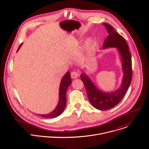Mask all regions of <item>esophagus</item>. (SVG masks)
Listing matches in <instances>:
<instances>
[{
    "instance_id": "34e87169",
    "label": "esophagus",
    "mask_w": 149,
    "mask_h": 149,
    "mask_svg": "<svg viewBox=\"0 0 149 149\" xmlns=\"http://www.w3.org/2000/svg\"><path fill=\"white\" fill-rule=\"evenodd\" d=\"M70 74H71V77L72 79H76L80 75V73L77 70H73V72H72Z\"/></svg>"
}]
</instances>
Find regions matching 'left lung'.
Returning a JSON list of instances; mask_svg holds the SVG:
<instances>
[{"instance_id":"1","label":"left lung","mask_w":149,"mask_h":149,"mask_svg":"<svg viewBox=\"0 0 149 149\" xmlns=\"http://www.w3.org/2000/svg\"><path fill=\"white\" fill-rule=\"evenodd\" d=\"M103 25L107 29L109 35L104 41L102 49L115 47L121 56L123 71L122 84L116 91L107 93L97 88L88 77L84 73L81 74L80 77L86 87L87 97L91 104L96 109L104 111L113 108L121 101L130 84L132 69L131 55L126 40L116 32L111 26L105 23H103Z\"/></svg>"}]
</instances>
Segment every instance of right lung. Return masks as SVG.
<instances>
[{"mask_svg": "<svg viewBox=\"0 0 149 149\" xmlns=\"http://www.w3.org/2000/svg\"><path fill=\"white\" fill-rule=\"evenodd\" d=\"M21 45L22 44L20 45L17 51L20 49ZM71 83H72V80L70 78V72H68L65 74V75L63 76L61 82V84L59 87V100L56 108L55 109L54 111H52V112L48 114L39 115L40 116L44 118H54L58 116L62 113L66 105V91L68 90V87L70 85Z\"/></svg>", "mask_w": 149, "mask_h": 149, "instance_id": "add662e5", "label": "right lung"}]
</instances>
